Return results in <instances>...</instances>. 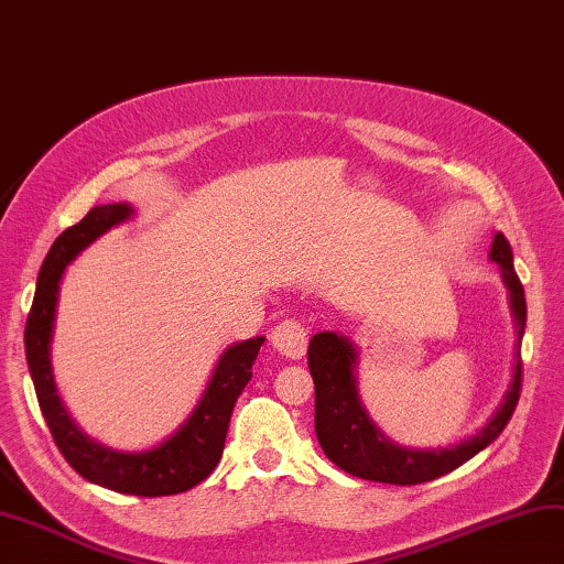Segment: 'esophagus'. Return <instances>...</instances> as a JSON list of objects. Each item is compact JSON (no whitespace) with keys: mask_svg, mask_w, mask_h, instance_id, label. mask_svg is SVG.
I'll return each instance as SVG.
<instances>
[{"mask_svg":"<svg viewBox=\"0 0 564 564\" xmlns=\"http://www.w3.org/2000/svg\"><path fill=\"white\" fill-rule=\"evenodd\" d=\"M270 338L272 346L292 360H300L306 354V344H310V334H306L304 324L296 322V318H284V322L272 328Z\"/></svg>","mask_w":564,"mask_h":564,"instance_id":"esophagus-1","label":"esophagus"}]
</instances>
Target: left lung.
I'll return each mask as SVG.
<instances>
[{"mask_svg":"<svg viewBox=\"0 0 564 564\" xmlns=\"http://www.w3.org/2000/svg\"><path fill=\"white\" fill-rule=\"evenodd\" d=\"M491 260L501 268V278L511 292V310L516 316L518 328V350H516V368L513 382L508 388L506 398L498 410L491 414L484 427L462 440L459 444L444 449H410L390 442L382 434L376 422L368 417L364 402L358 398L356 388V364L358 354L354 344L346 336L334 332H318L312 336L310 350V370L314 378V424L316 440L322 444L324 454L332 459L338 469L366 481L412 486L424 484L440 476L454 471L456 466L469 462L471 456L486 449L498 434L503 432L508 420L513 417V410L520 398V382H523V360H520V341L525 334V292L520 284L513 252L503 232H496L491 246Z\"/></svg>","mask_w":564,"mask_h":564,"instance_id":"left-lung-1","label":"left lung"}]
</instances>
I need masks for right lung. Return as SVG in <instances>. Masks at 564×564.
<instances>
[{
	"mask_svg": "<svg viewBox=\"0 0 564 564\" xmlns=\"http://www.w3.org/2000/svg\"><path fill=\"white\" fill-rule=\"evenodd\" d=\"M132 216L134 210L130 204L95 206L88 210V216L63 230L53 242L39 270L34 304L26 318V364L53 442L83 479L117 494L150 498L174 496L204 481L220 462L232 408L252 378V364L264 344V336L248 338L223 350L194 412L172 437L156 447L147 452H117L83 434L78 424L70 420L68 410L63 408L51 370V338L61 280L68 264L90 242Z\"/></svg>",
	"mask_w": 564,
	"mask_h": 564,
	"instance_id": "add662e5",
	"label": "right lung"
}]
</instances>
